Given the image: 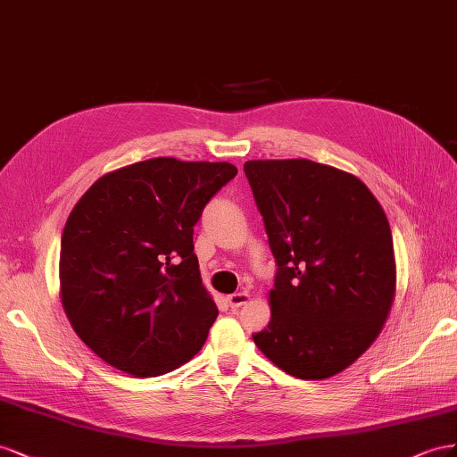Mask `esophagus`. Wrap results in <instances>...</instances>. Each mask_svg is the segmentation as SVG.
<instances>
[{"label": "esophagus", "mask_w": 457, "mask_h": 457, "mask_svg": "<svg viewBox=\"0 0 457 457\" xmlns=\"http://www.w3.org/2000/svg\"><path fill=\"white\" fill-rule=\"evenodd\" d=\"M246 301H249V293H236V295H229V296H228V303H229V306H231L233 310L241 308Z\"/></svg>", "instance_id": "1"}]
</instances>
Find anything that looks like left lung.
<instances>
[{
	"mask_svg": "<svg viewBox=\"0 0 457 457\" xmlns=\"http://www.w3.org/2000/svg\"><path fill=\"white\" fill-rule=\"evenodd\" d=\"M264 220L276 279L256 346L298 379H328L381 333L395 298L393 233L354 176L306 159L243 166Z\"/></svg>",
	"mask_w": 457,
	"mask_h": 457,
	"instance_id": "obj_1",
	"label": "left lung"
}]
</instances>
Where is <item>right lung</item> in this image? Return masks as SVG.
Returning a JSON list of instances; mask_svg holds the SVG:
<instances>
[{
	"label": "right lung",
	"instance_id": "1",
	"mask_svg": "<svg viewBox=\"0 0 457 457\" xmlns=\"http://www.w3.org/2000/svg\"><path fill=\"white\" fill-rule=\"evenodd\" d=\"M237 176L229 162L159 156L99 178L61 239V301L78 337L136 377L179 368L218 316L193 253L206 203Z\"/></svg>",
	"mask_w": 457,
	"mask_h": 457
}]
</instances>
